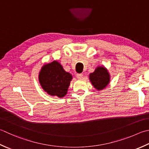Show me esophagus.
Here are the masks:
<instances>
[{"mask_svg":"<svg viewBox=\"0 0 149 149\" xmlns=\"http://www.w3.org/2000/svg\"><path fill=\"white\" fill-rule=\"evenodd\" d=\"M83 75L82 74H76L77 78V79H82V78H83Z\"/></svg>","mask_w":149,"mask_h":149,"instance_id":"34e87169","label":"esophagus"}]
</instances>
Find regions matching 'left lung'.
I'll return each instance as SVG.
<instances>
[{"instance_id": "obj_1", "label": "left lung", "mask_w": 149, "mask_h": 149, "mask_svg": "<svg viewBox=\"0 0 149 149\" xmlns=\"http://www.w3.org/2000/svg\"><path fill=\"white\" fill-rule=\"evenodd\" d=\"M89 79L94 88L100 91L105 88L110 83V75L105 67L97 66L94 72L90 74Z\"/></svg>"}]
</instances>
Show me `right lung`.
<instances>
[{
  "label": "right lung",
  "mask_w": 149,
  "mask_h": 149,
  "mask_svg": "<svg viewBox=\"0 0 149 149\" xmlns=\"http://www.w3.org/2000/svg\"><path fill=\"white\" fill-rule=\"evenodd\" d=\"M72 79V75L57 61L44 65L39 74L42 88L48 95L60 98L66 95Z\"/></svg>",
  "instance_id": "right-lung-1"
}]
</instances>
